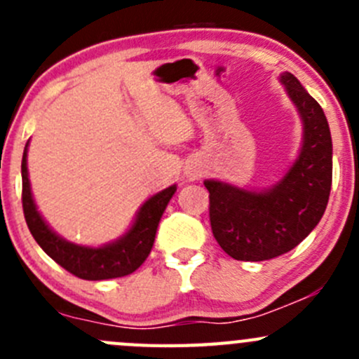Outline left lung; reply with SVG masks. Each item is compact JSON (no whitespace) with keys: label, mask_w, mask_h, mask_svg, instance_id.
Masks as SVG:
<instances>
[{"label":"left lung","mask_w":359,"mask_h":359,"mask_svg":"<svg viewBox=\"0 0 359 359\" xmlns=\"http://www.w3.org/2000/svg\"><path fill=\"white\" fill-rule=\"evenodd\" d=\"M304 123L299 159L264 193L206 180L210 226L220 248L236 260H269L295 248L318 226L332 187V137L320 104L290 72L281 74Z\"/></svg>","instance_id":"1"}]
</instances>
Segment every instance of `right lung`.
<instances>
[{
  "instance_id": "1",
  "label": "right lung",
  "mask_w": 359,
  "mask_h": 359,
  "mask_svg": "<svg viewBox=\"0 0 359 359\" xmlns=\"http://www.w3.org/2000/svg\"><path fill=\"white\" fill-rule=\"evenodd\" d=\"M25 156H27V144H25L22 156L24 217L32 238L39 247L45 250L46 255L52 257L67 273L90 281L126 276V274H132L133 271L142 266V262L147 259L151 248H153L159 219H161L170 198L175 193V186L161 191L149 201L144 203L139 215H137L135 224L121 240L106 245L102 248L78 247V245H72L57 236L36 210L31 196V187H29L27 159Z\"/></svg>"
}]
</instances>
